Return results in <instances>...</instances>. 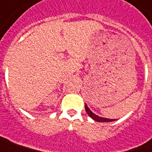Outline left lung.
<instances>
[{
  "label": "left lung",
  "instance_id": "8db88e82",
  "mask_svg": "<svg viewBox=\"0 0 152 152\" xmlns=\"http://www.w3.org/2000/svg\"><path fill=\"white\" fill-rule=\"evenodd\" d=\"M85 110H86V112H87V114H88V115L90 116L91 119H93L94 120H96V121H97V122H112V121H115V119H105V118L99 117V116H97L96 115H95L94 113L91 112L87 105H85Z\"/></svg>",
  "mask_w": 152,
  "mask_h": 152
}]
</instances>
